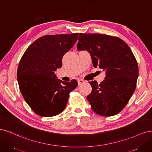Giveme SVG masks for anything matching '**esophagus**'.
Returning <instances> with one entry per match:
<instances>
[{
	"label": "esophagus",
	"mask_w": 152,
	"mask_h": 152,
	"mask_svg": "<svg viewBox=\"0 0 152 152\" xmlns=\"http://www.w3.org/2000/svg\"><path fill=\"white\" fill-rule=\"evenodd\" d=\"M77 83H78V85H80L83 84V83H85V81L83 80H82V79H81V80H78V81H77Z\"/></svg>",
	"instance_id": "obj_1"
}]
</instances>
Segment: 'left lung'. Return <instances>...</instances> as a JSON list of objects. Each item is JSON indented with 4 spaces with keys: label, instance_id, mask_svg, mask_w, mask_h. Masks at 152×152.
<instances>
[{
    "label": "left lung",
    "instance_id": "obj_1",
    "mask_svg": "<svg viewBox=\"0 0 152 152\" xmlns=\"http://www.w3.org/2000/svg\"><path fill=\"white\" fill-rule=\"evenodd\" d=\"M78 50L90 53L94 67L105 71V80L90 82L87 100L95 113L116 115L128 104L136 89L138 66L131 48L121 38L99 33H80Z\"/></svg>",
    "mask_w": 152,
    "mask_h": 152
}]
</instances>
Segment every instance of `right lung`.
I'll use <instances>...</instances> for the list:
<instances>
[{"mask_svg":"<svg viewBox=\"0 0 152 152\" xmlns=\"http://www.w3.org/2000/svg\"><path fill=\"white\" fill-rule=\"evenodd\" d=\"M78 33L45 35L38 38L23 55L17 71L19 90L34 112L42 117L61 114L77 82H64L55 71L63 56L74 46Z\"/></svg>","mask_w":152,"mask_h":152,"instance_id":"right-lung-1","label":"right lung"}]
</instances>
